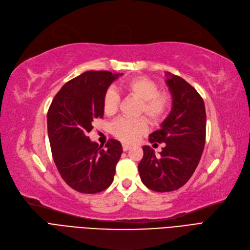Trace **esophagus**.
Masks as SVG:
<instances>
[{"instance_id": "obj_1", "label": "esophagus", "mask_w": 250, "mask_h": 250, "mask_svg": "<svg viewBox=\"0 0 250 250\" xmlns=\"http://www.w3.org/2000/svg\"><path fill=\"white\" fill-rule=\"evenodd\" d=\"M122 147H123V150H124V151H127L128 149L131 148V146L127 145V144H123V145H122Z\"/></svg>"}]
</instances>
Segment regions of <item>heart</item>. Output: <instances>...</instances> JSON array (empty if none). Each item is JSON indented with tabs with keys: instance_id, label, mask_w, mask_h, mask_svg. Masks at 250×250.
<instances>
[{
	"instance_id": "1",
	"label": "heart",
	"mask_w": 250,
	"mask_h": 250,
	"mask_svg": "<svg viewBox=\"0 0 250 250\" xmlns=\"http://www.w3.org/2000/svg\"><path fill=\"white\" fill-rule=\"evenodd\" d=\"M120 90L129 96L140 100L138 113H145L152 123H159L169 113L172 105V97L166 91H159L156 81L145 76H137L123 81L119 85ZM120 102L119 94L112 88L106 90L103 97V110L108 116L117 112ZM148 128L145 117L136 119L120 118L112 125L113 134L124 142H135L144 135Z\"/></svg>"
}]
</instances>
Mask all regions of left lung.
Masks as SVG:
<instances>
[{"label":"left lung","instance_id":"obj_1","mask_svg":"<svg viewBox=\"0 0 250 250\" xmlns=\"http://www.w3.org/2000/svg\"><path fill=\"white\" fill-rule=\"evenodd\" d=\"M172 94V110L161 129L149 135L150 142H164L160 156L148 146L142 147L138 165L140 179L157 192L182 187L194 173L206 144L207 115L203 98L183 78L166 73Z\"/></svg>","mask_w":250,"mask_h":250}]
</instances>
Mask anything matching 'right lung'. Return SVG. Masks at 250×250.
<instances>
[{
  "instance_id": "add662e5",
  "label": "right lung",
  "mask_w": 250,
  "mask_h": 250,
  "mask_svg": "<svg viewBox=\"0 0 250 250\" xmlns=\"http://www.w3.org/2000/svg\"><path fill=\"white\" fill-rule=\"evenodd\" d=\"M121 74L86 71L71 79L56 94L47 111V134L54 162L63 180L81 193L108 188L123 151L120 142L109 139L104 149L90 141L94 119L103 118V97Z\"/></svg>"
}]
</instances>
